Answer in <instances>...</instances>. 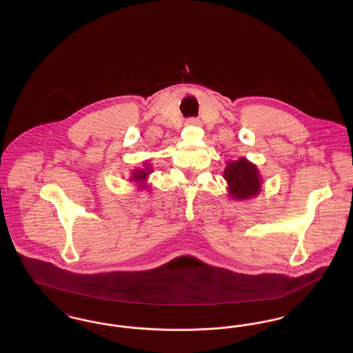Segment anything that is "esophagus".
Here are the masks:
<instances>
[{
  "label": "esophagus",
  "mask_w": 353,
  "mask_h": 353,
  "mask_svg": "<svg viewBox=\"0 0 353 353\" xmlns=\"http://www.w3.org/2000/svg\"><path fill=\"white\" fill-rule=\"evenodd\" d=\"M186 124H188V125H200L201 121H200V119L189 118L186 120Z\"/></svg>",
  "instance_id": "1"
}]
</instances>
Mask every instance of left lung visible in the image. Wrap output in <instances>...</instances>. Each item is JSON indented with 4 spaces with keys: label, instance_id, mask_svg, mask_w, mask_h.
<instances>
[{
    "label": "left lung",
    "instance_id": "left-lung-1",
    "mask_svg": "<svg viewBox=\"0 0 353 353\" xmlns=\"http://www.w3.org/2000/svg\"><path fill=\"white\" fill-rule=\"evenodd\" d=\"M223 179L229 185V194L235 200H249L259 194L262 180L256 165L246 159L226 164Z\"/></svg>",
    "mask_w": 353,
    "mask_h": 353
}]
</instances>
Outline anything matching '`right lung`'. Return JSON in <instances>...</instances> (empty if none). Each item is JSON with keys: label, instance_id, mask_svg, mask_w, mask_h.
I'll return each instance as SVG.
<instances>
[{"label": "right lung", "instance_id": "right-lung-1", "mask_svg": "<svg viewBox=\"0 0 353 353\" xmlns=\"http://www.w3.org/2000/svg\"><path fill=\"white\" fill-rule=\"evenodd\" d=\"M144 165H145L144 168L136 169L131 174V181L137 183L140 185V188L145 186V180H147V177H148V174L151 173L152 170L151 165H148V164H144Z\"/></svg>", "mask_w": 353, "mask_h": 353}]
</instances>
